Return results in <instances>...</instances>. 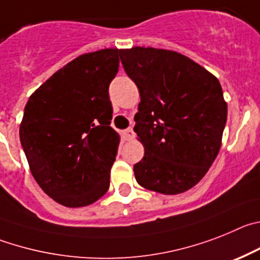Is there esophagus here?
Here are the masks:
<instances>
[{
    "mask_svg": "<svg viewBox=\"0 0 260 260\" xmlns=\"http://www.w3.org/2000/svg\"><path fill=\"white\" fill-rule=\"evenodd\" d=\"M133 137H135V132H133L132 128H127V129L123 131V139H124L125 141H129Z\"/></svg>",
    "mask_w": 260,
    "mask_h": 260,
    "instance_id": "34e87169",
    "label": "esophagus"
}]
</instances>
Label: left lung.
I'll use <instances>...</instances> for the list:
<instances>
[{"label": "left lung", "instance_id": "1", "mask_svg": "<svg viewBox=\"0 0 260 260\" xmlns=\"http://www.w3.org/2000/svg\"><path fill=\"white\" fill-rule=\"evenodd\" d=\"M125 74L141 102L133 128L145 155L133 166L140 185L162 194L193 188L216 158L226 123V104L214 75L172 50H120Z\"/></svg>", "mask_w": 260, "mask_h": 260}]
</instances>
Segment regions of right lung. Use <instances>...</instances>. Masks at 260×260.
<instances>
[{"label": "right lung", "instance_id": "add662e5", "mask_svg": "<svg viewBox=\"0 0 260 260\" xmlns=\"http://www.w3.org/2000/svg\"><path fill=\"white\" fill-rule=\"evenodd\" d=\"M119 49L83 54L55 72L29 97L19 128L35 180L55 202L83 207L110 186L119 135L110 127V83Z\"/></svg>", "mask_w": 260, "mask_h": 260}]
</instances>
